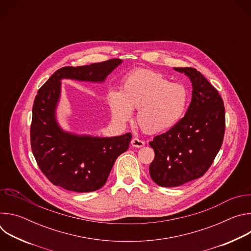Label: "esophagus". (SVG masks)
Instances as JSON below:
<instances>
[{
  "mask_svg": "<svg viewBox=\"0 0 251 251\" xmlns=\"http://www.w3.org/2000/svg\"><path fill=\"white\" fill-rule=\"evenodd\" d=\"M131 145L132 147H135V148H141L145 145V142H143L139 138H133L131 140Z\"/></svg>",
  "mask_w": 251,
  "mask_h": 251,
  "instance_id": "esophagus-1",
  "label": "esophagus"
}]
</instances>
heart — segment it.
Instances as JSON below:
<instances>
[{"mask_svg": "<svg viewBox=\"0 0 251 251\" xmlns=\"http://www.w3.org/2000/svg\"><path fill=\"white\" fill-rule=\"evenodd\" d=\"M107 99L116 123H126L132 109H138L136 122L140 128L148 134H159L181 120L189 95L184 85L169 82L154 70L138 68L125 76L120 91H111Z\"/></svg>", "mask_w": 251, "mask_h": 251, "instance_id": "obj_1", "label": "heart"}]
</instances>
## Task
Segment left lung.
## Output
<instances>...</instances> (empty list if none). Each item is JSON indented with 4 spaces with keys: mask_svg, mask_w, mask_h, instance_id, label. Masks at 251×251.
I'll use <instances>...</instances> for the list:
<instances>
[{
    "mask_svg": "<svg viewBox=\"0 0 251 251\" xmlns=\"http://www.w3.org/2000/svg\"><path fill=\"white\" fill-rule=\"evenodd\" d=\"M192 82V101L184 118L149 144L155 151L152 180L172 188L201 177L219 153L225 136L224 101L206 78L192 67H174Z\"/></svg>",
    "mask_w": 251,
    "mask_h": 251,
    "instance_id": "8db88e82",
    "label": "left lung"
}]
</instances>
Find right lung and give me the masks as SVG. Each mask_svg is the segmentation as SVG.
<instances>
[{"label": "right lung", "instance_id": "add662e5", "mask_svg": "<svg viewBox=\"0 0 251 251\" xmlns=\"http://www.w3.org/2000/svg\"><path fill=\"white\" fill-rule=\"evenodd\" d=\"M121 63V59L113 58L62 67L38 91L32 106L31 150L53 185L76 193L97 191L105 185L118 156L127 151L131 133L117 137L78 135L62 129L56 117L62 79L102 83Z\"/></svg>", "mask_w": 251, "mask_h": 251}]
</instances>
